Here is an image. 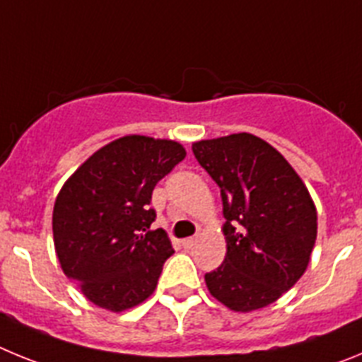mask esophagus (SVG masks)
<instances>
[{"label": "esophagus", "instance_id": "34e87169", "mask_svg": "<svg viewBox=\"0 0 362 362\" xmlns=\"http://www.w3.org/2000/svg\"><path fill=\"white\" fill-rule=\"evenodd\" d=\"M196 245V238H187L183 239V246L185 248H192V246Z\"/></svg>", "mask_w": 362, "mask_h": 362}]
</instances>
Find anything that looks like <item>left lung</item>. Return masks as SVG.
<instances>
[{
	"label": "left lung",
	"mask_w": 362,
	"mask_h": 362,
	"mask_svg": "<svg viewBox=\"0 0 362 362\" xmlns=\"http://www.w3.org/2000/svg\"><path fill=\"white\" fill-rule=\"evenodd\" d=\"M192 152L221 188L225 261L204 274L210 293L235 312L279 299L310 263L317 212L290 163L252 134L206 139Z\"/></svg>",
	"instance_id": "left-lung-1"
}]
</instances>
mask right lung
Wrapping results in <instances>:
<instances>
[{"label": "right lung", "instance_id": "obj_1", "mask_svg": "<svg viewBox=\"0 0 362 362\" xmlns=\"http://www.w3.org/2000/svg\"><path fill=\"white\" fill-rule=\"evenodd\" d=\"M187 156L183 145L124 136L92 153L57 194L54 246L63 272L94 305L123 312L158 286L174 248L150 230L153 187Z\"/></svg>", "mask_w": 362, "mask_h": 362}]
</instances>
